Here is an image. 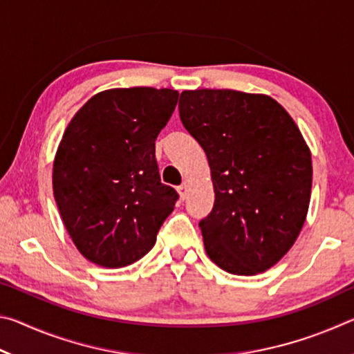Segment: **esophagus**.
<instances>
[{"mask_svg": "<svg viewBox=\"0 0 354 354\" xmlns=\"http://www.w3.org/2000/svg\"><path fill=\"white\" fill-rule=\"evenodd\" d=\"M178 192H179V198H181L183 201L185 200V198H187V194H189V187H187V184H181V185H179V187H178Z\"/></svg>", "mask_w": 354, "mask_h": 354, "instance_id": "obj_1", "label": "esophagus"}]
</instances>
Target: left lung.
Segmentation results:
<instances>
[{"mask_svg":"<svg viewBox=\"0 0 354 354\" xmlns=\"http://www.w3.org/2000/svg\"><path fill=\"white\" fill-rule=\"evenodd\" d=\"M179 118L211 167L215 201L200 221L207 256L227 273L273 267L306 220L313 160L295 122L266 95L185 91Z\"/></svg>","mask_w":354,"mask_h":354,"instance_id":"1","label":"left lung"}]
</instances>
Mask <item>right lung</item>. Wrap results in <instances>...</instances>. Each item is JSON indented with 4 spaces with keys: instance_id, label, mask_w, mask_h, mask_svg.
Instances as JSON below:
<instances>
[{
    "instance_id": "obj_1",
    "label": "right lung",
    "mask_w": 354,
    "mask_h": 354,
    "mask_svg": "<svg viewBox=\"0 0 354 354\" xmlns=\"http://www.w3.org/2000/svg\"><path fill=\"white\" fill-rule=\"evenodd\" d=\"M178 97L170 88H112L88 100L65 129L55 198L76 248L101 267L145 256L179 198L160 183L156 160V139Z\"/></svg>"
}]
</instances>
